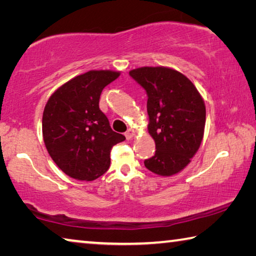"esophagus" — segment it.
Segmentation results:
<instances>
[{
    "label": "esophagus",
    "instance_id": "esophagus-1",
    "mask_svg": "<svg viewBox=\"0 0 256 256\" xmlns=\"http://www.w3.org/2000/svg\"><path fill=\"white\" fill-rule=\"evenodd\" d=\"M133 136H134V131H133V130H131V128H128V131L125 132V138H126L128 140V138H131Z\"/></svg>",
    "mask_w": 256,
    "mask_h": 256
}]
</instances>
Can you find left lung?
Here are the masks:
<instances>
[{
    "label": "left lung",
    "instance_id": "8db88e82",
    "mask_svg": "<svg viewBox=\"0 0 256 256\" xmlns=\"http://www.w3.org/2000/svg\"><path fill=\"white\" fill-rule=\"evenodd\" d=\"M130 76L146 90L148 130L154 156L144 166L160 176L180 172L200 148L206 126L204 102L190 80L164 66H144Z\"/></svg>",
    "mask_w": 256,
    "mask_h": 256
}]
</instances>
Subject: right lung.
I'll return each mask as SVG.
<instances>
[{
  "mask_svg": "<svg viewBox=\"0 0 256 256\" xmlns=\"http://www.w3.org/2000/svg\"><path fill=\"white\" fill-rule=\"evenodd\" d=\"M120 72L92 70L73 78L50 97L42 114V136L52 159L72 178L94 180L105 174L110 150L125 140L99 110L102 89Z\"/></svg>",
  "mask_w": 256,
  "mask_h": 256,
  "instance_id": "add662e5",
  "label": "right lung"
}]
</instances>
